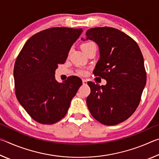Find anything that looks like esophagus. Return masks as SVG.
<instances>
[{"mask_svg": "<svg viewBox=\"0 0 159 159\" xmlns=\"http://www.w3.org/2000/svg\"><path fill=\"white\" fill-rule=\"evenodd\" d=\"M82 81H83V85H86V84H87V80H86L83 79Z\"/></svg>", "mask_w": 159, "mask_h": 159, "instance_id": "obj_1", "label": "esophagus"}]
</instances>
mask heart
<instances>
[{"instance_id":"b5f03b06","label":"heart","mask_w":159,"mask_h":159,"mask_svg":"<svg viewBox=\"0 0 159 159\" xmlns=\"http://www.w3.org/2000/svg\"><path fill=\"white\" fill-rule=\"evenodd\" d=\"M93 45H95V44L93 42H87L81 45V48L83 50V52H85V51L88 50L90 48L93 46ZM78 74L80 75V76H85V75L87 74V71H86V69H80L79 70H78Z\"/></svg>"}]
</instances>
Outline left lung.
<instances>
[{
	"label": "left lung",
	"mask_w": 159,
	"mask_h": 159,
	"mask_svg": "<svg viewBox=\"0 0 159 159\" xmlns=\"http://www.w3.org/2000/svg\"><path fill=\"white\" fill-rule=\"evenodd\" d=\"M86 39L98 44L99 60L93 74L107 80L105 85L88 83L86 99L94 118L104 125L124 121L135 111L147 82L144 58L138 45L127 34L111 27L86 31Z\"/></svg>",
	"instance_id": "obj_1"
}]
</instances>
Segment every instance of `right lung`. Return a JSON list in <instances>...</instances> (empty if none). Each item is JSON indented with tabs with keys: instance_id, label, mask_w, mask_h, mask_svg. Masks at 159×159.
<instances>
[{
	"instance_id": "obj_1",
	"label": "right lung",
	"mask_w": 159,
	"mask_h": 159,
	"mask_svg": "<svg viewBox=\"0 0 159 159\" xmlns=\"http://www.w3.org/2000/svg\"><path fill=\"white\" fill-rule=\"evenodd\" d=\"M82 29L55 27L34 34L24 45L14 66L15 94L29 115L41 124H53L66 114L82 80L55 78L58 64L65 62Z\"/></svg>"
}]
</instances>
